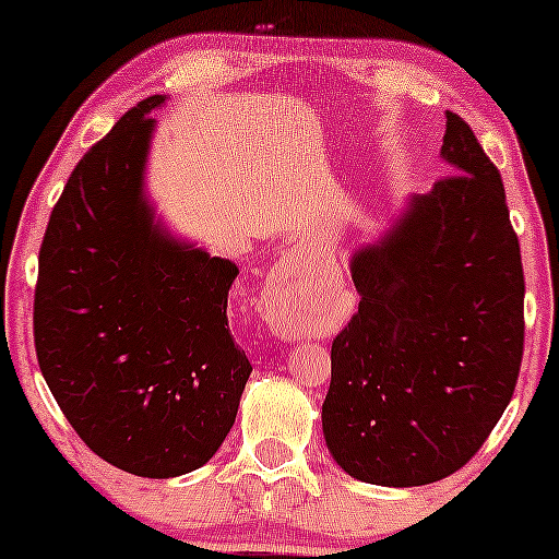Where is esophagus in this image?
<instances>
[{
  "label": "esophagus",
  "mask_w": 559,
  "mask_h": 559,
  "mask_svg": "<svg viewBox=\"0 0 559 559\" xmlns=\"http://www.w3.org/2000/svg\"><path fill=\"white\" fill-rule=\"evenodd\" d=\"M267 307H271V329L281 336H297V333L307 331V320L301 316V301H307L305 284L301 275L292 271H278L267 281L265 288Z\"/></svg>",
  "instance_id": "1"
}]
</instances>
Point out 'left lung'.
<instances>
[{
    "label": "left lung",
    "instance_id": "8db88e82",
    "mask_svg": "<svg viewBox=\"0 0 559 559\" xmlns=\"http://www.w3.org/2000/svg\"><path fill=\"white\" fill-rule=\"evenodd\" d=\"M454 176L413 194L349 262L360 307L333 338L323 436L344 473L426 486L460 471L512 400L523 360V262L499 170L460 115Z\"/></svg>",
    "mask_w": 559,
    "mask_h": 559
}]
</instances>
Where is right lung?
<instances>
[{
  "label": "right lung",
  "instance_id": "add662e5",
  "mask_svg": "<svg viewBox=\"0 0 559 559\" xmlns=\"http://www.w3.org/2000/svg\"><path fill=\"white\" fill-rule=\"evenodd\" d=\"M163 102H139L70 173L34 297L38 368L68 423L141 478L207 463L252 373L226 316L239 267L176 239L144 191Z\"/></svg>",
  "mask_w": 559,
  "mask_h": 559
}]
</instances>
